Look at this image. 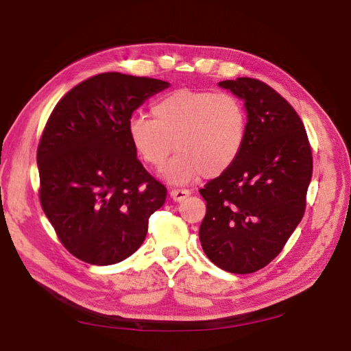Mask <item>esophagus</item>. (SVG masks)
Segmentation results:
<instances>
[{
  "mask_svg": "<svg viewBox=\"0 0 351 351\" xmlns=\"http://www.w3.org/2000/svg\"><path fill=\"white\" fill-rule=\"evenodd\" d=\"M190 195V192L187 189H173L171 192H169V196H171V199L174 202H182L184 200L187 196Z\"/></svg>",
  "mask_w": 351,
  "mask_h": 351,
  "instance_id": "1",
  "label": "esophagus"
}]
</instances>
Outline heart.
<instances>
[{
	"instance_id": "b5f03b06",
	"label": "heart",
	"mask_w": 351,
	"mask_h": 351,
	"mask_svg": "<svg viewBox=\"0 0 351 351\" xmlns=\"http://www.w3.org/2000/svg\"><path fill=\"white\" fill-rule=\"evenodd\" d=\"M152 119L134 115L129 137L134 151L151 168L162 169L178 151L164 177L186 184L200 176H219L236 162L246 139V112L230 93L176 89L154 102Z\"/></svg>"
}]
</instances>
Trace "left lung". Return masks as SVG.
Instances as JSON below:
<instances>
[{
    "label": "left lung",
    "instance_id": "left-lung-1",
    "mask_svg": "<svg viewBox=\"0 0 351 351\" xmlns=\"http://www.w3.org/2000/svg\"><path fill=\"white\" fill-rule=\"evenodd\" d=\"M218 84L244 101L246 139L236 162L199 190L206 200L199 239L218 268L250 274L278 256L302 221L312 151L300 117L267 83Z\"/></svg>",
    "mask_w": 351,
    "mask_h": 351
}]
</instances>
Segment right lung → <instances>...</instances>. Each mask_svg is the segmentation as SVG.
I'll list each match as a JSON object with an SVG mask.
<instances>
[{"instance_id": "add662e5", "label": "right lung", "mask_w": 351, "mask_h": 351, "mask_svg": "<svg viewBox=\"0 0 351 351\" xmlns=\"http://www.w3.org/2000/svg\"><path fill=\"white\" fill-rule=\"evenodd\" d=\"M168 82L102 73L56 105L38 146L39 197L60 241L90 265L124 261L142 246L167 189L146 171L129 137L132 114Z\"/></svg>"}]
</instances>
